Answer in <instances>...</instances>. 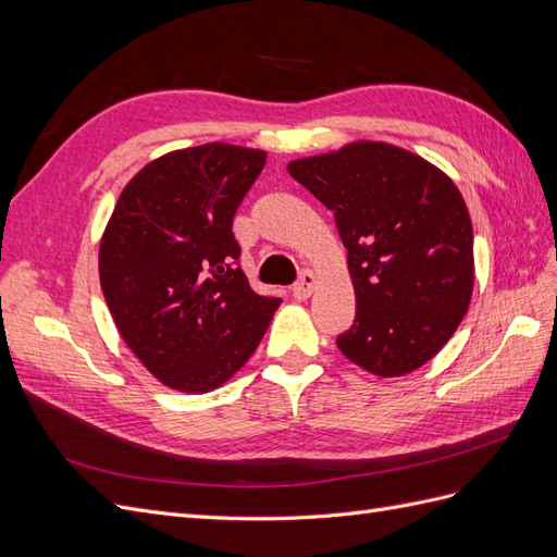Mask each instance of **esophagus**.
I'll return each mask as SVG.
<instances>
[{
	"label": "esophagus",
	"mask_w": 557,
	"mask_h": 557,
	"mask_svg": "<svg viewBox=\"0 0 557 557\" xmlns=\"http://www.w3.org/2000/svg\"><path fill=\"white\" fill-rule=\"evenodd\" d=\"M313 288H315V276H313V272H309V269H305V272L299 274L297 283L293 285V297L299 299V301L301 299H309Z\"/></svg>",
	"instance_id": "1"
}]
</instances>
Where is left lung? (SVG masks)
Returning <instances> with one entry per match:
<instances>
[{
  "label": "left lung",
  "instance_id": "8db88e82",
  "mask_svg": "<svg viewBox=\"0 0 557 557\" xmlns=\"http://www.w3.org/2000/svg\"><path fill=\"white\" fill-rule=\"evenodd\" d=\"M334 213L356 320L336 336L376 376H401L444 348L474 288V232L455 183L409 150L358 141L288 164Z\"/></svg>",
  "mask_w": 557,
  "mask_h": 557
}]
</instances>
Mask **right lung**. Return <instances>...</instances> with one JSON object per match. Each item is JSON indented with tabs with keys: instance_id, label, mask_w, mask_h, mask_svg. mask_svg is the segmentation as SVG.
I'll return each mask as SVG.
<instances>
[{
	"instance_id": "1",
	"label": "right lung",
	"mask_w": 557,
	"mask_h": 557,
	"mask_svg": "<svg viewBox=\"0 0 557 557\" xmlns=\"http://www.w3.org/2000/svg\"><path fill=\"white\" fill-rule=\"evenodd\" d=\"M264 160L230 144L153 160L125 185L99 244L117 332L174 391L209 393L239 372L281 305L250 288L232 234Z\"/></svg>"
}]
</instances>
